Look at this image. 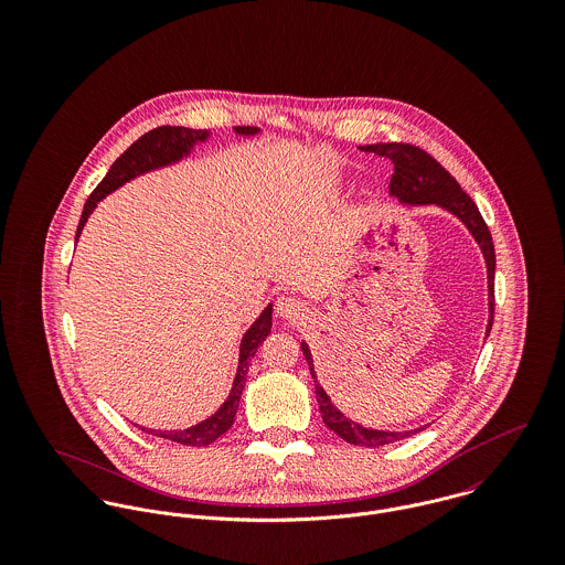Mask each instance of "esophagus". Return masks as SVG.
I'll list each match as a JSON object with an SVG mask.
<instances>
[{"mask_svg":"<svg viewBox=\"0 0 565 565\" xmlns=\"http://www.w3.org/2000/svg\"><path fill=\"white\" fill-rule=\"evenodd\" d=\"M276 313H278L282 320L300 322V320H305L307 307H305V302L298 300L296 296H280V298H278V305H276Z\"/></svg>","mask_w":565,"mask_h":565,"instance_id":"1","label":"esophagus"}]
</instances>
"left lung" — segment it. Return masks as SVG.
Segmentation results:
<instances>
[{
  "label": "left lung",
  "instance_id": "8db88e82",
  "mask_svg": "<svg viewBox=\"0 0 565 565\" xmlns=\"http://www.w3.org/2000/svg\"><path fill=\"white\" fill-rule=\"evenodd\" d=\"M359 150L363 152H372L379 157H385L394 162V175H392V184H390V195L396 198L403 206H437L441 211H446L448 215L457 217L468 233L472 235V239L481 247L483 254L484 269H487V328H484V337H489L491 323H493V276H495V252H493V242L491 235L484 226L483 217L477 209V204L472 202V198L468 193H463V189L459 186V182L435 161L433 157H428L426 152H422L419 148L406 146V143H376V146H361ZM302 354L309 363L313 383H316V396L320 404V413H322L323 424L337 433L343 441L354 444V446H365V448H379V446H387L394 441L406 439L415 433H422L428 424L411 428V430H379V428H367L354 419H350L348 415H343L330 396L323 392L318 374H316V365H313V354L307 341L300 343Z\"/></svg>",
  "mask_w": 565,
  "mask_h": 565
}]
</instances>
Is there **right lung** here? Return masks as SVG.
I'll list each match as a JSON object with an SVG mask.
<instances>
[{
    "mask_svg": "<svg viewBox=\"0 0 565 565\" xmlns=\"http://www.w3.org/2000/svg\"><path fill=\"white\" fill-rule=\"evenodd\" d=\"M235 132L239 137H254V135L260 132V128L237 126ZM209 139H211V130H191V128H182V126H161V128H154V130L146 132L141 139H137L117 161L113 162V167L108 169L104 180L88 195V200L84 204V211H82L76 243L81 239L82 228L86 226L90 213L97 209V204L106 195H110L113 191H117L119 186H124L126 182H130L139 175H146L150 171H157L162 167H171L175 162L189 159L193 154L195 146L209 143ZM271 313H274V302H269L263 309V313L243 332L242 343H239V365H237V374H235L231 394L213 415H209L206 419H202V422H198L189 428L157 430V428H146V426H139V424L137 426L141 430L150 433V435H157V437L182 444V446H195V448L198 446H209L217 437H222L235 422L239 401H242L243 387H245V381H247L249 359L256 354L258 345L271 332Z\"/></svg>",
    "mask_w": 565,
    "mask_h": 565,
    "instance_id": "right-lung-1",
    "label": "right lung"
}]
</instances>
